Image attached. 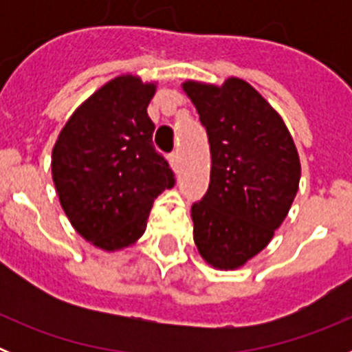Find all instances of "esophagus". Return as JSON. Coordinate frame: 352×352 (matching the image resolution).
<instances>
[{
	"instance_id": "34e87169",
	"label": "esophagus",
	"mask_w": 352,
	"mask_h": 352,
	"mask_svg": "<svg viewBox=\"0 0 352 352\" xmlns=\"http://www.w3.org/2000/svg\"><path fill=\"white\" fill-rule=\"evenodd\" d=\"M169 160H170V164H173L174 167H178V164H179V153H178V151H173V153L169 155Z\"/></svg>"
}]
</instances>
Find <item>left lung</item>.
Masks as SVG:
<instances>
[{"mask_svg": "<svg viewBox=\"0 0 352 352\" xmlns=\"http://www.w3.org/2000/svg\"><path fill=\"white\" fill-rule=\"evenodd\" d=\"M206 129L210 185L192 204L194 241L204 261L234 270L280 227L300 183V158L282 118L241 79L222 88L185 82Z\"/></svg>", "mask_w": 352, "mask_h": 352, "instance_id": "1", "label": "left lung"}]
</instances>
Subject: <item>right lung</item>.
Listing matches in <instances>:
<instances>
[{"label": "right lung", "instance_id": "obj_1", "mask_svg": "<svg viewBox=\"0 0 352 352\" xmlns=\"http://www.w3.org/2000/svg\"><path fill=\"white\" fill-rule=\"evenodd\" d=\"M155 84L116 77L67 121L52 149L60 203L82 238L104 250L142 236L153 201L174 186V173L153 146L148 104Z\"/></svg>", "mask_w": 352, "mask_h": 352}]
</instances>
